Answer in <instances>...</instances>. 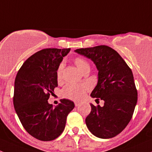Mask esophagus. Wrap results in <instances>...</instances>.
I'll return each mask as SVG.
<instances>
[{"mask_svg":"<svg viewBox=\"0 0 152 152\" xmlns=\"http://www.w3.org/2000/svg\"><path fill=\"white\" fill-rule=\"evenodd\" d=\"M79 105H80V103H79V102H75V106L77 107L79 106Z\"/></svg>","mask_w":152,"mask_h":152,"instance_id":"34e87169","label":"esophagus"}]
</instances>
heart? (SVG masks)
<instances>
[{"label": "heart", "instance_id": "obj_1", "mask_svg": "<svg viewBox=\"0 0 152 152\" xmlns=\"http://www.w3.org/2000/svg\"><path fill=\"white\" fill-rule=\"evenodd\" d=\"M75 65L77 66L80 71L84 72V70L89 67L88 63L80 57H76L74 59ZM63 64L61 63L58 66L57 70V79L58 81L62 80L63 78ZM89 89V86L87 84H67L62 91V95L65 98L71 99V100H80L85 95L86 91Z\"/></svg>", "mask_w": 152, "mask_h": 152}]
</instances>
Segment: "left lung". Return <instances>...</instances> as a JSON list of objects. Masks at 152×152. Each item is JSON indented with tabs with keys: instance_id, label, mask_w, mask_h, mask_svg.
<instances>
[{
	"instance_id": "8db88e82",
	"label": "left lung",
	"mask_w": 152,
	"mask_h": 152,
	"mask_svg": "<svg viewBox=\"0 0 152 152\" xmlns=\"http://www.w3.org/2000/svg\"><path fill=\"white\" fill-rule=\"evenodd\" d=\"M75 52L96 65L98 80L91 97L104 101L102 107L90 103L91 112L85 119L87 128L97 138L115 137L130 122L138 100L132 72L119 53L108 46L82 48Z\"/></svg>"
}]
</instances>
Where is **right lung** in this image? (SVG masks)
<instances>
[{
  "label": "right lung",
  "instance_id": "obj_1",
  "mask_svg": "<svg viewBox=\"0 0 152 152\" xmlns=\"http://www.w3.org/2000/svg\"><path fill=\"white\" fill-rule=\"evenodd\" d=\"M71 49H44L30 56L17 73L14 82V106L25 130L43 141L55 140L63 132L74 103L60 100L54 108L50 95L57 87V70Z\"/></svg>",
  "mask_w": 152,
  "mask_h": 152
}]
</instances>
